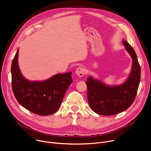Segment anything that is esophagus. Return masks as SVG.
<instances>
[{
  "mask_svg": "<svg viewBox=\"0 0 151 151\" xmlns=\"http://www.w3.org/2000/svg\"><path fill=\"white\" fill-rule=\"evenodd\" d=\"M76 74L77 75H78L79 77H82L83 76V75H84V73H85V71H84V69L83 68H81V67H79V68H78L76 70V72H75Z\"/></svg>",
  "mask_w": 151,
  "mask_h": 151,
  "instance_id": "1",
  "label": "esophagus"
}]
</instances>
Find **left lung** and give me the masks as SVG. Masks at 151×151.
<instances>
[{"mask_svg":"<svg viewBox=\"0 0 151 151\" xmlns=\"http://www.w3.org/2000/svg\"><path fill=\"white\" fill-rule=\"evenodd\" d=\"M123 44L133 60L132 68L127 79L118 85H108L89 76L87 98L91 109L96 113L110 116L127 110L133 103L140 80V66L133 48L125 40Z\"/></svg>","mask_w":151,"mask_h":151,"instance_id":"8db88e82","label":"left lung"}]
</instances>
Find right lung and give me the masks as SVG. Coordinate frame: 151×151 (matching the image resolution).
<instances>
[{
    "label": "right lung",
    "instance_id": "1",
    "mask_svg": "<svg viewBox=\"0 0 151 151\" xmlns=\"http://www.w3.org/2000/svg\"><path fill=\"white\" fill-rule=\"evenodd\" d=\"M19 49L11 65L12 88L18 102L39 115H49L59 109L64 94L72 82V72L56 74L47 80L30 81L21 73L18 63Z\"/></svg>",
    "mask_w": 151,
    "mask_h": 151
}]
</instances>
